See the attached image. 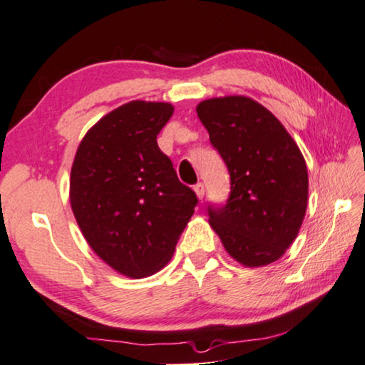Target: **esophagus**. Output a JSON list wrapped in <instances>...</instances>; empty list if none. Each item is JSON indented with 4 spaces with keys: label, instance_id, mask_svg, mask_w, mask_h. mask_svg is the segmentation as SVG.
<instances>
[{
    "label": "esophagus",
    "instance_id": "34e87169",
    "mask_svg": "<svg viewBox=\"0 0 365 365\" xmlns=\"http://www.w3.org/2000/svg\"><path fill=\"white\" fill-rule=\"evenodd\" d=\"M193 190H195V193H196V196H198L200 200H203V196H205V185L201 183V182H198L193 187Z\"/></svg>",
    "mask_w": 365,
    "mask_h": 365
}]
</instances>
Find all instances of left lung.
I'll return each instance as SVG.
<instances>
[{"label": "left lung", "mask_w": 365, "mask_h": 365, "mask_svg": "<svg viewBox=\"0 0 365 365\" xmlns=\"http://www.w3.org/2000/svg\"><path fill=\"white\" fill-rule=\"evenodd\" d=\"M196 113L230 173L224 206L210 224L230 257L248 268L284 255L302 225L309 173L302 153L268 108L245 96L214 97Z\"/></svg>", "instance_id": "8db88e82"}]
</instances>
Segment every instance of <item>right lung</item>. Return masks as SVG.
<instances>
[{"instance_id":"obj_1","label":"right lung","mask_w":365,"mask_h":365,"mask_svg":"<svg viewBox=\"0 0 365 365\" xmlns=\"http://www.w3.org/2000/svg\"><path fill=\"white\" fill-rule=\"evenodd\" d=\"M167 102L133 101L86 133L71 167L69 201L97 257L120 274L151 276L169 263L198 203L158 146Z\"/></svg>"}]
</instances>
